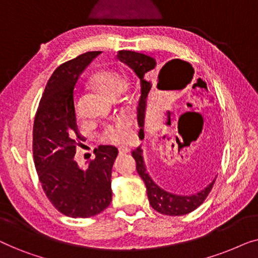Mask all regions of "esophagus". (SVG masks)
<instances>
[{"mask_svg": "<svg viewBox=\"0 0 258 258\" xmlns=\"http://www.w3.org/2000/svg\"><path fill=\"white\" fill-rule=\"evenodd\" d=\"M129 151H130L129 148H119V149H118L119 154H128Z\"/></svg>", "mask_w": 258, "mask_h": 258, "instance_id": "obj_1", "label": "esophagus"}]
</instances>
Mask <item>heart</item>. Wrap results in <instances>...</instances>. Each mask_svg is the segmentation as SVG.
<instances>
[{
    "instance_id": "1",
    "label": "heart",
    "mask_w": 258,
    "mask_h": 258,
    "mask_svg": "<svg viewBox=\"0 0 258 258\" xmlns=\"http://www.w3.org/2000/svg\"><path fill=\"white\" fill-rule=\"evenodd\" d=\"M91 84L98 93L111 100L118 98L119 95L126 89L125 77L115 69H103L97 72L91 79ZM75 114L77 117H81L80 107L77 103L75 104ZM132 122L125 117L116 118L114 122L105 124L98 133L101 142L114 146H124L132 140Z\"/></svg>"
}]
</instances>
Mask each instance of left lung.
<instances>
[{
	"label": "left lung",
	"mask_w": 258,
	"mask_h": 258,
	"mask_svg": "<svg viewBox=\"0 0 258 258\" xmlns=\"http://www.w3.org/2000/svg\"><path fill=\"white\" fill-rule=\"evenodd\" d=\"M117 57L119 61L124 62L125 64H128L134 72L136 73V75L140 77L141 80V97L139 102V108H137V118H139V124L141 126L139 136L140 139H143V123H144V112H146V105H147V98L148 94L153 87V84L149 80L147 79V74L153 70L156 66V62L153 57L147 56L141 52L136 51H129V50H122L118 52ZM168 64H164L162 67V69L158 73V82L157 87L161 84V79L163 76L164 69L167 68ZM133 157L136 161V170L141 176V178L143 179L147 186V194L148 199H149L150 206L153 207L157 213L168 215V216H181V215L189 214L197 209L201 204H202L206 199L209 195L213 186L215 184L214 179L207 188H204L202 191L191 196H178L170 194L165 190L161 189L160 186H157L155 183L151 181V178L148 175L147 169L144 167V162L142 157V150L141 147H137L135 150L133 151Z\"/></svg>",
	"instance_id": "1"
}]
</instances>
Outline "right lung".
<instances>
[{"instance_id": "1", "label": "right lung", "mask_w": 258, "mask_h": 258, "mask_svg": "<svg viewBox=\"0 0 258 258\" xmlns=\"http://www.w3.org/2000/svg\"><path fill=\"white\" fill-rule=\"evenodd\" d=\"M100 52H84L56 68L34 121V163L42 189L56 210L74 218L95 216L111 202V169L117 149L98 146L84 169L75 161L83 136L76 124L74 88L82 70Z\"/></svg>"}]
</instances>
